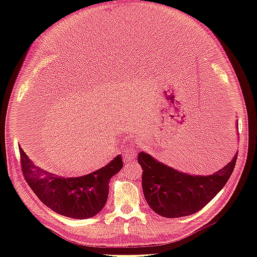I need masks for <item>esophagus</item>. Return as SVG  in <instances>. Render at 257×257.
<instances>
[{
	"mask_svg": "<svg viewBox=\"0 0 257 257\" xmlns=\"http://www.w3.org/2000/svg\"><path fill=\"white\" fill-rule=\"evenodd\" d=\"M136 151L133 149V148H132V149L130 150V151H126L125 153H124V155H123V160H124V162H128V161H131L132 159H134V158H136Z\"/></svg>",
	"mask_w": 257,
	"mask_h": 257,
	"instance_id": "obj_1",
	"label": "esophagus"
}]
</instances>
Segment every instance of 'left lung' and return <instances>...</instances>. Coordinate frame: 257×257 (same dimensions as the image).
Listing matches in <instances>:
<instances>
[{
  "label": "left lung",
  "mask_w": 257,
  "mask_h": 257,
  "mask_svg": "<svg viewBox=\"0 0 257 257\" xmlns=\"http://www.w3.org/2000/svg\"><path fill=\"white\" fill-rule=\"evenodd\" d=\"M237 154L213 175L191 176L141 152L138 163L144 170L142 183L146 201L154 212L164 217H181L198 212L228 181Z\"/></svg>",
  "instance_id": "left-lung-1"
}]
</instances>
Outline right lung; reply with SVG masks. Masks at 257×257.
<instances>
[{
	"label": "right lung",
	"mask_w": 257,
	"mask_h": 257,
	"mask_svg": "<svg viewBox=\"0 0 257 257\" xmlns=\"http://www.w3.org/2000/svg\"><path fill=\"white\" fill-rule=\"evenodd\" d=\"M19 152L22 175L35 195L54 212L73 219H89L104 208L110 179L123 166L118 155L89 175L65 178L33 165L20 146Z\"/></svg>",
	"instance_id": "add662e5"
}]
</instances>
